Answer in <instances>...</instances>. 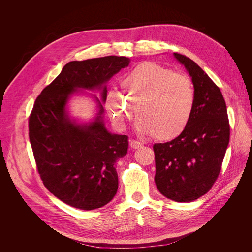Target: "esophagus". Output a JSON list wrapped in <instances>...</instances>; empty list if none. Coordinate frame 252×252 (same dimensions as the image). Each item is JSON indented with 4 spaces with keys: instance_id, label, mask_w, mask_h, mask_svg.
Segmentation results:
<instances>
[{
    "instance_id": "obj_1",
    "label": "esophagus",
    "mask_w": 252,
    "mask_h": 252,
    "mask_svg": "<svg viewBox=\"0 0 252 252\" xmlns=\"http://www.w3.org/2000/svg\"><path fill=\"white\" fill-rule=\"evenodd\" d=\"M129 145H130V147L133 148V149H138V148H141L143 146V144L141 142L136 141V140H130Z\"/></svg>"
}]
</instances>
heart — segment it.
<instances>
[{"label": "heart", "instance_id": "b5f03b06", "mask_svg": "<svg viewBox=\"0 0 252 252\" xmlns=\"http://www.w3.org/2000/svg\"><path fill=\"white\" fill-rule=\"evenodd\" d=\"M121 86L123 95L112 90L105 96V108L119 129L126 128L136 109L137 130L156 140L174 139L188 126L196 104L188 75L154 62H142L123 76Z\"/></svg>", "mask_w": 252, "mask_h": 252}]
</instances>
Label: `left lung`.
Returning a JSON list of instances; mask_svg holds the SVG:
<instances>
[{"label": "left lung", "instance_id": "obj_1", "mask_svg": "<svg viewBox=\"0 0 252 252\" xmlns=\"http://www.w3.org/2000/svg\"><path fill=\"white\" fill-rule=\"evenodd\" d=\"M174 56L192 79L196 104L181 135L154 144V181L168 199L191 202L207 193L218 179L230 141V126L220 90L193 60L178 53Z\"/></svg>", "mask_w": 252, "mask_h": 252}]
</instances>
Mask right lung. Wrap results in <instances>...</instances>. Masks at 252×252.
<instances>
[{"mask_svg":"<svg viewBox=\"0 0 252 252\" xmlns=\"http://www.w3.org/2000/svg\"><path fill=\"white\" fill-rule=\"evenodd\" d=\"M129 62L123 56L68 62L35 100L29 127L38 174L53 195L72 207L100 208L117 192L114 164L127 153L128 140L106 128L103 104L106 84ZM83 90L100 93V99L89 94L97 112L88 123L72 118L68 108Z\"/></svg>","mask_w":252,"mask_h":252,"instance_id":"1","label":"right lung"}]
</instances>
